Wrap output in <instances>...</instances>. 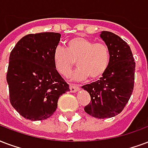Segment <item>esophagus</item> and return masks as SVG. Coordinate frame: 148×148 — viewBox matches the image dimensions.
Returning a JSON list of instances; mask_svg holds the SVG:
<instances>
[{
	"label": "esophagus",
	"instance_id": "1",
	"mask_svg": "<svg viewBox=\"0 0 148 148\" xmlns=\"http://www.w3.org/2000/svg\"><path fill=\"white\" fill-rule=\"evenodd\" d=\"M79 89V87L78 86L75 85V84H71V85H70V91H71L72 93H75L76 91H78Z\"/></svg>",
	"mask_w": 148,
	"mask_h": 148
}]
</instances>
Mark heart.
I'll list each match as a JSON object with an SVG mask.
<instances>
[{"label":"heart","instance_id":"obj_1","mask_svg":"<svg viewBox=\"0 0 148 148\" xmlns=\"http://www.w3.org/2000/svg\"><path fill=\"white\" fill-rule=\"evenodd\" d=\"M55 70L67 76L75 65L79 68L73 73L74 79H91L101 77L110 62L108 47L104 43H95L90 39L77 36L66 43V48L57 47L52 55Z\"/></svg>","mask_w":148,"mask_h":148}]
</instances>
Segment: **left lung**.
Segmentation results:
<instances>
[{
    "label": "left lung",
    "instance_id": "left-lung-1",
    "mask_svg": "<svg viewBox=\"0 0 148 148\" xmlns=\"http://www.w3.org/2000/svg\"><path fill=\"white\" fill-rule=\"evenodd\" d=\"M101 37L108 47L110 62L99 80L82 88L90 95V101L84 111L97 119L114 117L122 112L133 93L135 67L130 47L116 34L103 31Z\"/></svg>",
    "mask_w": 148,
    "mask_h": 148
}]
</instances>
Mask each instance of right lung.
Here are the masks:
<instances>
[{
  "instance_id": "right-lung-1",
  "label": "right lung",
  "mask_w": 148,
  "mask_h": 148,
  "mask_svg": "<svg viewBox=\"0 0 148 148\" xmlns=\"http://www.w3.org/2000/svg\"><path fill=\"white\" fill-rule=\"evenodd\" d=\"M60 38L58 33L28 34L10 54L6 76L10 102L29 120L51 117L56 111L59 97L70 90L53 64L52 55Z\"/></svg>"
}]
</instances>
